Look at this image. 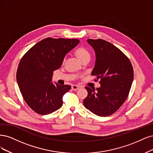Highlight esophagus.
I'll use <instances>...</instances> for the list:
<instances>
[{
    "label": "esophagus",
    "instance_id": "1",
    "mask_svg": "<svg viewBox=\"0 0 153 153\" xmlns=\"http://www.w3.org/2000/svg\"><path fill=\"white\" fill-rule=\"evenodd\" d=\"M79 88V86H77V85H72V89L73 90H74V91H76V90H77Z\"/></svg>",
    "mask_w": 153,
    "mask_h": 153
}]
</instances>
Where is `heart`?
<instances>
[{"mask_svg":"<svg viewBox=\"0 0 153 153\" xmlns=\"http://www.w3.org/2000/svg\"><path fill=\"white\" fill-rule=\"evenodd\" d=\"M75 54L78 59L81 62L90 58V53L85 47H79L75 50Z\"/></svg>","mask_w":153,"mask_h":153,"instance_id":"heart-1","label":"heart"}]
</instances>
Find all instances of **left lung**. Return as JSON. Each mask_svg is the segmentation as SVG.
Here are the masks:
<instances>
[{
  "label": "left lung",
  "instance_id": "8db88e82",
  "mask_svg": "<svg viewBox=\"0 0 153 153\" xmlns=\"http://www.w3.org/2000/svg\"><path fill=\"white\" fill-rule=\"evenodd\" d=\"M94 49L96 62L92 76L100 79V87L86 86L84 105L97 116H110L120 109L128 97L134 79L131 63L124 53L112 44L101 39L87 40Z\"/></svg>",
  "mask_w": 153,
  "mask_h": 153
}]
</instances>
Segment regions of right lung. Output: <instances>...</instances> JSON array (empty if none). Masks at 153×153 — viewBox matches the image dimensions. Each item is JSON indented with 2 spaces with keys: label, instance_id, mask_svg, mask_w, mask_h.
I'll list each match as a JSON object with an SVG mask.
<instances>
[{
  "label": "right lung",
  "instance_id": "obj_1",
  "mask_svg": "<svg viewBox=\"0 0 153 153\" xmlns=\"http://www.w3.org/2000/svg\"><path fill=\"white\" fill-rule=\"evenodd\" d=\"M77 39L48 37L32 47L22 58L16 72L19 90L27 105L37 114L46 115L63 105L70 85H54V71L60 67L66 54L77 45Z\"/></svg>",
  "mask_w": 153,
  "mask_h": 153
}]
</instances>
